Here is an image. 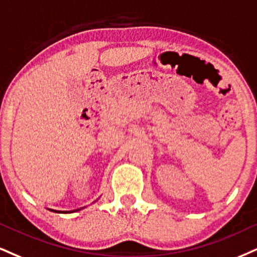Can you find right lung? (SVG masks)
<instances>
[{
	"label": "right lung",
	"instance_id": "obj_1",
	"mask_svg": "<svg viewBox=\"0 0 257 257\" xmlns=\"http://www.w3.org/2000/svg\"><path fill=\"white\" fill-rule=\"evenodd\" d=\"M50 211L57 212V213H71V212H76V211H78V210H74V211H70V212H68V211H56V210H50Z\"/></svg>",
	"mask_w": 257,
	"mask_h": 257
}]
</instances>
